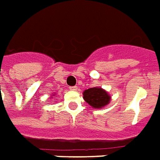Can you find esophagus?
<instances>
[{"label":"esophagus","mask_w":160,"mask_h":160,"mask_svg":"<svg viewBox=\"0 0 160 160\" xmlns=\"http://www.w3.org/2000/svg\"><path fill=\"white\" fill-rule=\"evenodd\" d=\"M69 89L71 90V91H76L78 88H77L76 86H74V87H69Z\"/></svg>","instance_id":"1"}]
</instances>
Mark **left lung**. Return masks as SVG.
<instances>
[{"label": "left lung", "instance_id": "left-lung-1", "mask_svg": "<svg viewBox=\"0 0 160 160\" xmlns=\"http://www.w3.org/2000/svg\"><path fill=\"white\" fill-rule=\"evenodd\" d=\"M83 99L93 108H102L109 104L111 96L101 88H92L83 92Z\"/></svg>", "mask_w": 160, "mask_h": 160}]
</instances>
